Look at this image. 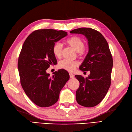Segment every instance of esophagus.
Instances as JSON below:
<instances>
[{
  "instance_id": "esophagus-1",
  "label": "esophagus",
  "mask_w": 132,
  "mask_h": 132,
  "mask_svg": "<svg viewBox=\"0 0 132 132\" xmlns=\"http://www.w3.org/2000/svg\"><path fill=\"white\" fill-rule=\"evenodd\" d=\"M69 75H70V78H74L75 77V75L71 73H70Z\"/></svg>"
}]
</instances>
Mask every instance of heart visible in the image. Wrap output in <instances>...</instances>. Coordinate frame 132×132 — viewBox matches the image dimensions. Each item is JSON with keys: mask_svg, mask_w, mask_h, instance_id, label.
I'll return each instance as SVG.
<instances>
[{"mask_svg": "<svg viewBox=\"0 0 132 132\" xmlns=\"http://www.w3.org/2000/svg\"><path fill=\"white\" fill-rule=\"evenodd\" d=\"M66 43L69 46L72 47L75 52H78L80 54H82L83 49L85 47L84 42L80 38L77 36H72L66 41ZM62 46L60 43H56L52 47V52L55 57L60 58L62 56ZM78 62L77 61H69L63 60L58 63V68L61 69L65 70L68 71H73L78 66Z\"/></svg>", "mask_w": 132, "mask_h": 132, "instance_id": "heart-1", "label": "heart"}]
</instances>
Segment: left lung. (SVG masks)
<instances>
[{"label":"left lung","mask_w":132,"mask_h":132,"mask_svg":"<svg viewBox=\"0 0 132 132\" xmlns=\"http://www.w3.org/2000/svg\"><path fill=\"white\" fill-rule=\"evenodd\" d=\"M83 35L88 41V52L79 67L82 71H89L86 78L76 75L80 85L76 91V100L79 104L92 107L99 104L110 87L113 67L108 43L97 30L89 28H80L70 32Z\"/></svg>","instance_id":"obj_1"}]
</instances>
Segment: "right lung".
Here are the masks:
<instances>
[{
	"instance_id": "obj_1",
	"label": "right lung",
	"mask_w": 132,
	"mask_h": 132,
	"mask_svg": "<svg viewBox=\"0 0 132 132\" xmlns=\"http://www.w3.org/2000/svg\"><path fill=\"white\" fill-rule=\"evenodd\" d=\"M67 35L63 30H37L28 36L22 46L18 66L21 85L30 100L41 107L57 102L70 78L65 70H59L51 77L46 72L50 64L57 62L53 46Z\"/></svg>"
}]
</instances>
